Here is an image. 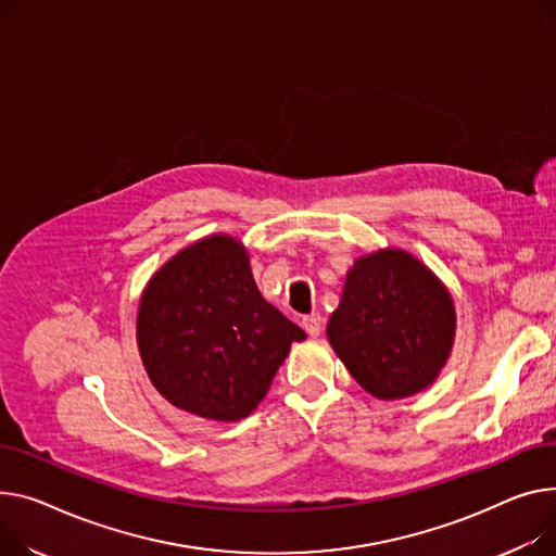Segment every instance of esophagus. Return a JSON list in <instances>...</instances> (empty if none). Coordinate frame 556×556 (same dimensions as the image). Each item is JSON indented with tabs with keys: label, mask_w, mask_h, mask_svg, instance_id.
<instances>
[{
	"label": "esophagus",
	"mask_w": 556,
	"mask_h": 556,
	"mask_svg": "<svg viewBox=\"0 0 556 556\" xmlns=\"http://www.w3.org/2000/svg\"><path fill=\"white\" fill-rule=\"evenodd\" d=\"M302 326H304V330L308 332L311 338H317L319 332H321V315H319V313L306 315V317L302 319Z\"/></svg>",
	"instance_id": "obj_1"
}]
</instances>
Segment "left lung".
I'll list each match as a JSON object with an SVG mask.
<instances>
[{"instance_id": "8db88e82", "label": "left lung", "mask_w": 556, "mask_h": 556, "mask_svg": "<svg viewBox=\"0 0 556 556\" xmlns=\"http://www.w3.org/2000/svg\"><path fill=\"white\" fill-rule=\"evenodd\" d=\"M456 330L447 288L402 250L357 258L326 332L349 374L380 400L414 395L445 366Z\"/></svg>"}]
</instances>
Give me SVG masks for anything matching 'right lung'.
Returning a JSON list of instances; mask_svg holds the SVG:
<instances>
[{"instance_id": "right-lung-1", "label": "right lung", "mask_w": 556, "mask_h": 556, "mask_svg": "<svg viewBox=\"0 0 556 556\" xmlns=\"http://www.w3.org/2000/svg\"><path fill=\"white\" fill-rule=\"evenodd\" d=\"M136 328L161 395L220 422L252 414L290 344L306 338L262 298L243 245L220 235L180 250L152 277Z\"/></svg>"}]
</instances>
